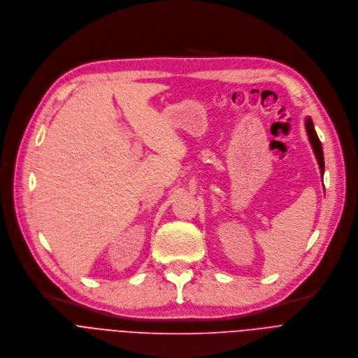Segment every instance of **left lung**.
Segmentation results:
<instances>
[{
    "mask_svg": "<svg viewBox=\"0 0 358 358\" xmlns=\"http://www.w3.org/2000/svg\"><path fill=\"white\" fill-rule=\"evenodd\" d=\"M305 129H306V134H308V139L310 142V147L313 150V154L317 159V164H319V168H320V173H322V178H323V173H324V158H323V150H322V144L319 141V136L315 131V125H313V121L310 117H306L305 118Z\"/></svg>",
    "mask_w": 358,
    "mask_h": 358,
    "instance_id": "8db88e82",
    "label": "left lung"
}]
</instances>
